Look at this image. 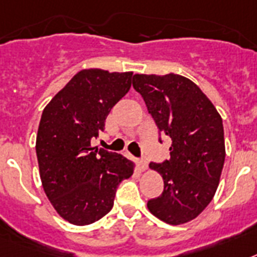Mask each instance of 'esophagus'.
I'll return each instance as SVG.
<instances>
[{
	"label": "esophagus",
	"instance_id": "obj_1",
	"mask_svg": "<svg viewBox=\"0 0 257 257\" xmlns=\"http://www.w3.org/2000/svg\"><path fill=\"white\" fill-rule=\"evenodd\" d=\"M137 164H138V168H139V171H146V169H147V162H146V160H143V159H141V160H138L137 162Z\"/></svg>",
	"mask_w": 257,
	"mask_h": 257
}]
</instances>
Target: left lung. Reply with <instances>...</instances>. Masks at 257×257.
Instances as JSON below:
<instances>
[{"label": "left lung", "instance_id": "1", "mask_svg": "<svg viewBox=\"0 0 257 257\" xmlns=\"http://www.w3.org/2000/svg\"><path fill=\"white\" fill-rule=\"evenodd\" d=\"M133 86L160 133L172 139L169 160L150 163L162 175L164 190L148 201V210L165 223L190 222L213 200L219 184L226 156L222 118L205 93L184 76L135 75Z\"/></svg>", "mask_w": 257, "mask_h": 257}]
</instances>
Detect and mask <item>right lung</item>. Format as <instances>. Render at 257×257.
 I'll return each instance as SVG.
<instances>
[{"instance_id":"add662e5","label":"right lung","mask_w":257,"mask_h":257,"mask_svg":"<svg viewBox=\"0 0 257 257\" xmlns=\"http://www.w3.org/2000/svg\"><path fill=\"white\" fill-rule=\"evenodd\" d=\"M133 72L82 69L43 110L37 156L44 193L63 219L86 226L114 205L120 181L134 164L119 154L93 147L110 110L131 88Z\"/></svg>"}]
</instances>
